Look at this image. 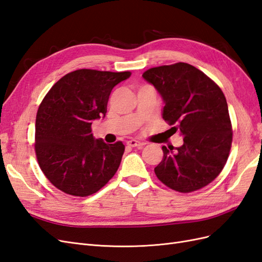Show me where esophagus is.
<instances>
[{
	"mask_svg": "<svg viewBox=\"0 0 262 262\" xmlns=\"http://www.w3.org/2000/svg\"><path fill=\"white\" fill-rule=\"evenodd\" d=\"M126 145L130 146V147H142L145 144L142 143V142H140V141H137V140H130V141L126 142Z\"/></svg>",
	"mask_w": 262,
	"mask_h": 262,
	"instance_id": "esophagus-1",
	"label": "esophagus"
}]
</instances>
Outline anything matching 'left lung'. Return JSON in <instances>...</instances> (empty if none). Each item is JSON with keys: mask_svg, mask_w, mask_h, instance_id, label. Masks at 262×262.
<instances>
[{"mask_svg": "<svg viewBox=\"0 0 262 262\" xmlns=\"http://www.w3.org/2000/svg\"><path fill=\"white\" fill-rule=\"evenodd\" d=\"M164 101L163 119L184 138L179 147L163 146L154 168L164 185L178 192L199 190L215 179L227 162L233 130L226 98L202 71L179 62L143 73Z\"/></svg>", "mask_w": 262, "mask_h": 262, "instance_id": "left-lung-1", "label": "left lung"}]
</instances>
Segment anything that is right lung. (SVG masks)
<instances>
[{
    "instance_id": "right-lung-1",
    "label": "right lung",
    "mask_w": 262,
    "mask_h": 262,
    "mask_svg": "<svg viewBox=\"0 0 262 262\" xmlns=\"http://www.w3.org/2000/svg\"><path fill=\"white\" fill-rule=\"evenodd\" d=\"M130 75L129 71L76 70L60 78L41 101L36 117V156L45 176L61 191L91 195L118 170L124 145L95 140L92 122L105 117L110 93Z\"/></svg>"
}]
</instances>
